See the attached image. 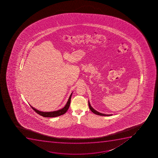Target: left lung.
<instances>
[{
    "label": "left lung",
    "instance_id": "1",
    "mask_svg": "<svg viewBox=\"0 0 158 158\" xmlns=\"http://www.w3.org/2000/svg\"><path fill=\"white\" fill-rule=\"evenodd\" d=\"M89 109L91 110V111L93 113H94V114H96V115H98L100 116H111L112 115V114H102V113H101L98 112H97V111H96L95 110H94L93 108L91 106V105H90V103H89Z\"/></svg>",
    "mask_w": 158,
    "mask_h": 158
}]
</instances>
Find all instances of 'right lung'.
<instances>
[{
  "label": "right lung",
  "instance_id": "right-lung-1",
  "mask_svg": "<svg viewBox=\"0 0 158 158\" xmlns=\"http://www.w3.org/2000/svg\"><path fill=\"white\" fill-rule=\"evenodd\" d=\"M72 93L69 96L68 102H67V103L66 104L65 106H64V108L62 109L59 110L58 111H53V112H41V111H39L35 109V108H33L32 106H30L31 107L32 109H33V110L37 113L38 114H39L40 115L42 116L43 117H56V116H59L63 114H65L67 110L69 109V106H70V100H71V97H72Z\"/></svg>",
  "mask_w": 158,
  "mask_h": 158
}]
</instances>
